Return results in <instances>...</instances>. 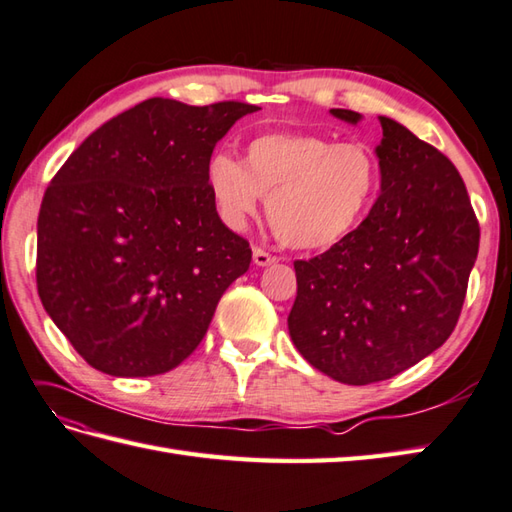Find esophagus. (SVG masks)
I'll use <instances>...</instances> for the list:
<instances>
[{
    "mask_svg": "<svg viewBox=\"0 0 512 512\" xmlns=\"http://www.w3.org/2000/svg\"><path fill=\"white\" fill-rule=\"evenodd\" d=\"M252 256H254V265H256V267H267V265L278 263L276 256H271L269 252H265V249H260V247H254Z\"/></svg>",
    "mask_w": 512,
    "mask_h": 512,
    "instance_id": "esophagus-1",
    "label": "esophagus"
}]
</instances>
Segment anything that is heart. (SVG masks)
I'll use <instances>...</instances> for the list:
<instances>
[{"label":"heart","instance_id":"b5f03b06","mask_svg":"<svg viewBox=\"0 0 512 512\" xmlns=\"http://www.w3.org/2000/svg\"><path fill=\"white\" fill-rule=\"evenodd\" d=\"M379 160L363 142H333L300 131L263 133L238 162L214 153L208 192L219 217L243 230L267 197V219L282 243L298 252L333 247L368 212L379 188Z\"/></svg>","mask_w":512,"mask_h":512}]
</instances>
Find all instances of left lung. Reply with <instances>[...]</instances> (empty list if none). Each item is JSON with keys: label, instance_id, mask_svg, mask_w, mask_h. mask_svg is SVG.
<instances>
[{"label": "left lung", "instance_id": "1", "mask_svg": "<svg viewBox=\"0 0 512 512\" xmlns=\"http://www.w3.org/2000/svg\"><path fill=\"white\" fill-rule=\"evenodd\" d=\"M359 124L361 113L331 109ZM381 192L357 230L295 260L293 346L339 383L392 379L447 342L458 324L480 225L445 155L381 116Z\"/></svg>", "mask_w": 512, "mask_h": 512}]
</instances>
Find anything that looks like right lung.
<instances>
[{"mask_svg": "<svg viewBox=\"0 0 512 512\" xmlns=\"http://www.w3.org/2000/svg\"><path fill=\"white\" fill-rule=\"evenodd\" d=\"M254 111L149 98L96 129L50 181L37 221L39 298L92 368H177L249 269L252 249L219 219L206 166Z\"/></svg>", "mask_w": 512, "mask_h": 512, "instance_id": "obj_1", "label": "right lung"}]
</instances>
